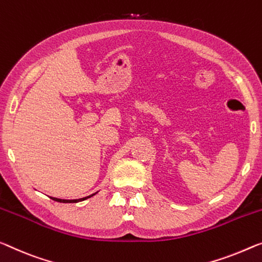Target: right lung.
<instances>
[{"instance_id": "1", "label": "right lung", "mask_w": 262, "mask_h": 262, "mask_svg": "<svg viewBox=\"0 0 262 262\" xmlns=\"http://www.w3.org/2000/svg\"><path fill=\"white\" fill-rule=\"evenodd\" d=\"M97 193V192H96ZM96 193H94V194H91V195H89V196H85V198H80V199H72V200H67V199H59V198H52V196H50V198L52 199V200H55V201H58V203H78V201H83V200H85V199H88V198H91L92 195H95Z\"/></svg>"}]
</instances>
